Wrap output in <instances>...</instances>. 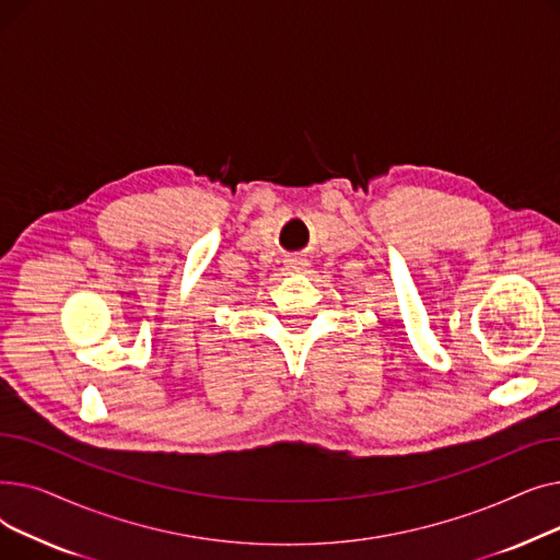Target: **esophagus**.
<instances>
[{
	"label": "esophagus",
	"mask_w": 560,
	"mask_h": 560,
	"mask_svg": "<svg viewBox=\"0 0 560 560\" xmlns=\"http://www.w3.org/2000/svg\"><path fill=\"white\" fill-rule=\"evenodd\" d=\"M306 265H308V262H306V258H298V256L285 260V268H288L290 272H302V270L306 268Z\"/></svg>",
	"instance_id": "1"
}]
</instances>
